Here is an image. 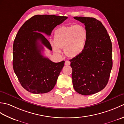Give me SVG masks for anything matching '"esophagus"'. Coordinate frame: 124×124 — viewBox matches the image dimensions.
<instances>
[{
    "label": "esophagus",
    "mask_w": 124,
    "mask_h": 124,
    "mask_svg": "<svg viewBox=\"0 0 124 124\" xmlns=\"http://www.w3.org/2000/svg\"><path fill=\"white\" fill-rule=\"evenodd\" d=\"M65 65H69L70 64V62H69V61H66L65 62Z\"/></svg>",
    "instance_id": "34e87169"
}]
</instances>
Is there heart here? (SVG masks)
Segmentation results:
<instances>
[{
	"instance_id": "heart-1",
	"label": "heart",
	"mask_w": 124,
	"mask_h": 124,
	"mask_svg": "<svg viewBox=\"0 0 124 124\" xmlns=\"http://www.w3.org/2000/svg\"><path fill=\"white\" fill-rule=\"evenodd\" d=\"M87 33L86 29L80 25H63L54 32L53 48L60 53L64 48L65 55L69 58L78 56L85 48Z\"/></svg>"
}]
</instances>
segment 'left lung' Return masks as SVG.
<instances>
[{
	"label": "left lung",
	"instance_id": "1",
	"mask_svg": "<svg viewBox=\"0 0 124 124\" xmlns=\"http://www.w3.org/2000/svg\"><path fill=\"white\" fill-rule=\"evenodd\" d=\"M87 33L84 52L70 60L73 88L83 95L93 94L107 85L112 67V43L106 29L93 17L76 16Z\"/></svg>",
	"mask_w": 124,
	"mask_h": 124
}]
</instances>
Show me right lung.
Instances as JSON below:
<instances>
[{
  "mask_svg": "<svg viewBox=\"0 0 124 124\" xmlns=\"http://www.w3.org/2000/svg\"><path fill=\"white\" fill-rule=\"evenodd\" d=\"M68 17L37 15L27 20L18 30L13 48V66L21 85L33 94L48 93L54 88L64 64L55 63L41 54L44 47L52 46L43 34L50 36L53 29Z\"/></svg>",
  "mask_w": 124,
  "mask_h": 124,
  "instance_id": "add662e5",
  "label": "right lung"
}]
</instances>
